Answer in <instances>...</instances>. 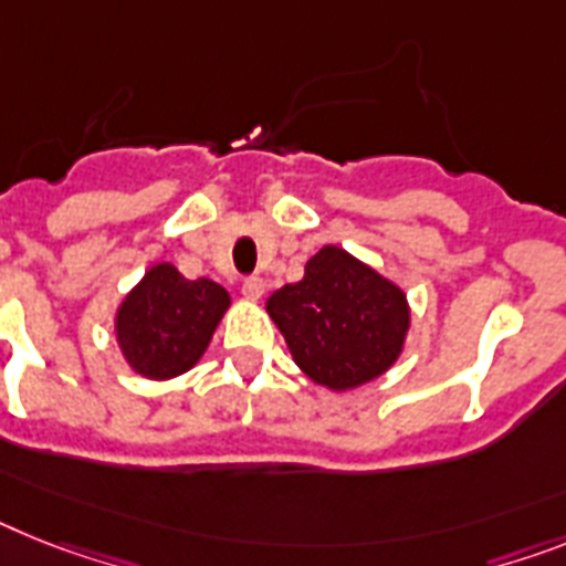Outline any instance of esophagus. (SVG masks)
<instances>
[{"label": "esophagus", "instance_id": "obj_1", "mask_svg": "<svg viewBox=\"0 0 566 566\" xmlns=\"http://www.w3.org/2000/svg\"><path fill=\"white\" fill-rule=\"evenodd\" d=\"M241 293H244V298H250V302H259L261 293H264V282H261L259 275H250V279L241 282Z\"/></svg>", "mask_w": 566, "mask_h": 566}]
</instances>
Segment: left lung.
Listing matches in <instances>:
<instances>
[{
  "label": "left lung",
  "instance_id": "8db88e82",
  "mask_svg": "<svg viewBox=\"0 0 566 566\" xmlns=\"http://www.w3.org/2000/svg\"><path fill=\"white\" fill-rule=\"evenodd\" d=\"M268 313L298 368L331 391L382 377L411 325L406 293L334 244L307 261L296 284L268 298Z\"/></svg>",
  "mask_w": 566,
  "mask_h": 566
}]
</instances>
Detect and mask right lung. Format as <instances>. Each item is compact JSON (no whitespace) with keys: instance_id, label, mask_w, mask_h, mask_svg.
<instances>
[{"instance_id":"add662e5","label":"right lung","mask_w":566,"mask_h":566,"mask_svg":"<svg viewBox=\"0 0 566 566\" xmlns=\"http://www.w3.org/2000/svg\"><path fill=\"white\" fill-rule=\"evenodd\" d=\"M230 293L212 279H184L160 261L132 287L114 316L117 345L126 363L146 379H172L203 356Z\"/></svg>"}]
</instances>
